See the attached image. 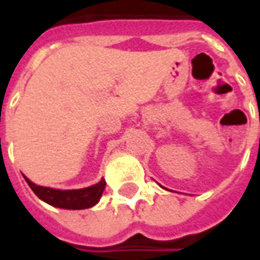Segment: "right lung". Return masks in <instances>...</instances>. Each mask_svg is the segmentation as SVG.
I'll list each match as a JSON object with an SVG mask.
<instances>
[{
    "mask_svg": "<svg viewBox=\"0 0 260 260\" xmlns=\"http://www.w3.org/2000/svg\"><path fill=\"white\" fill-rule=\"evenodd\" d=\"M26 182L29 184L31 191L35 192L42 201L48 205L61 209H72V210H79V209H87L96 205L100 201L102 193L106 188V181L102 180L96 185H91L83 189H72V191H59L53 189L47 186H39L33 184L30 180L25 177Z\"/></svg>",
    "mask_w": 260,
    "mask_h": 260,
    "instance_id": "1",
    "label": "right lung"
}]
</instances>
